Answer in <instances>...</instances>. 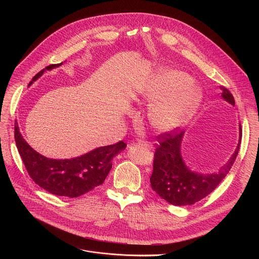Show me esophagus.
Here are the masks:
<instances>
[{
	"label": "esophagus",
	"instance_id": "34e87169",
	"mask_svg": "<svg viewBox=\"0 0 259 259\" xmlns=\"http://www.w3.org/2000/svg\"><path fill=\"white\" fill-rule=\"evenodd\" d=\"M139 143H140V144H142V145H144V146H146V147H153V145H152V143H151V142H146V141L139 140Z\"/></svg>",
	"mask_w": 259,
	"mask_h": 259
}]
</instances>
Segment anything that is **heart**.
I'll list each match as a JSON object with an SVG mask.
<instances>
[{
	"label": "heart",
	"mask_w": 259,
	"mask_h": 259,
	"mask_svg": "<svg viewBox=\"0 0 259 259\" xmlns=\"http://www.w3.org/2000/svg\"><path fill=\"white\" fill-rule=\"evenodd\" d=\"M186 73L167 71L156 77L140 90V96L157 100L150 109L151 125L158 131H173L186 124L202 101V92L191 84Z\"/></svg>",
	"instance_id": "obj_1"
}]
</instances>
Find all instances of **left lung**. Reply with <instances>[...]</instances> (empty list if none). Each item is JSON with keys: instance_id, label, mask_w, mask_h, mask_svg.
<instances>
[{"instance_id": "8db88e82", "label": "left lung", "mask_w": 259, "mask_h": 259, "mask_svg": "<svg viewBox=\"0 0 259 259\" xmlns=\"http://www.w3.org/2000/svg\"><path fill=\"white\" fill-rule=\"evenodd\" d=\"M221 97L235 105L232 93L224 86L220 87ZM178 129V128H177ZM176 129V130H177ZM184 131H173L158 136L154 159V170L150 178L153 191L162 199L174 206L193 205L211 194L230 172L240 150L242 130L237 149L226 165L213 173L201 174L192 171L181 156V142Z\"/></svg>"}]
</instances>
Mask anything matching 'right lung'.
Returning <instances> with one entry per match:
<instances>
[{"label": "right lung", "mask_w": 259, "mask_h": 259, "mask_svg": "<svg viewBox=\"0 0 259 259\" xmlns=\"http://www.w3.org/2000/svg\"><path fill=\"white\" fill-rule=\"evenodd\" d=\"M59 64H50L39 71L29 82L30 86L46 70L58 67ZM14 137L17 150L30 178L39 187L52 195L77 198L103 183L112 168V160L123 150L126 143H118L97 147V149L73 159H49L38 152L22 137L17 122L14 127Z\"/></svg>", "instance_id": "1"}]
</instances>
